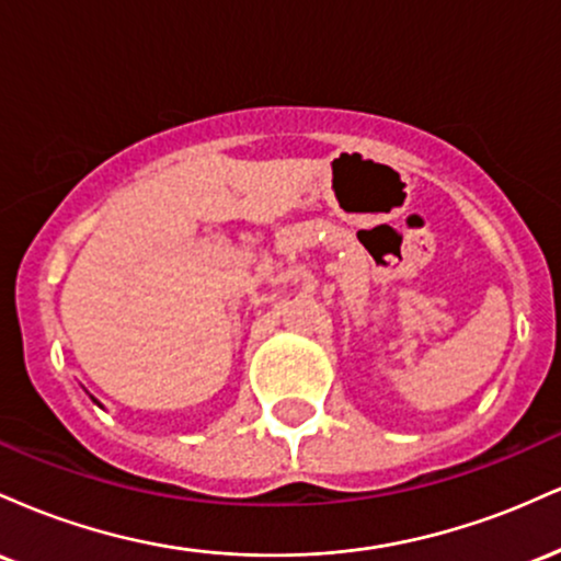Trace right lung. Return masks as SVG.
Masks as SVG:
<instances>
[{
	"instance_id": "right-lung-1",
	"label": "right lung",
	"mask_w": 561,
	"mask_h": 561,
	"mask_svg": "<svg viewBox=\"0 0 561 561\" xmlns=\"http://www.w3.org/2000/svg\"><path fill=\"white\" fill-rule=\"evenodd\" d=\"M89 398H92V401H94V403H96V405H102V403H100V401H96V398H94V396H89Z\"/></svg>"
}]
</instances>
